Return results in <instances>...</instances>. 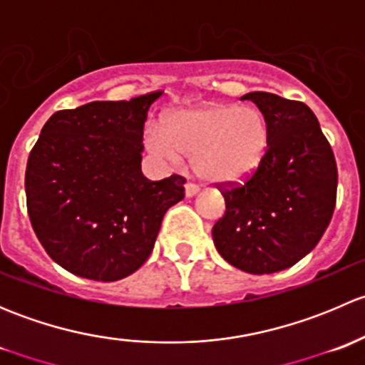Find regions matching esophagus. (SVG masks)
Returning a JSON list of instances; mask_svg holds the SVG:
<instances>
[{"label":"esophagus","mask_w":365,"mask_h":365,"mask_svg":"<svg viewBox=\"0 0 365 365\" xmlns=\"http://www.w3.org/2000/svg\"><path fill=\"white\" fill-rule=\"evenodd\" d=\"M197 190H200V187H197L196 183H192V182H187V183H185V196H187V197L196 196Z\"/></svg>","instance_id":"obj_1"}]
</instances>
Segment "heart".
I'll return each mask as SVG.
<instances>
[{
	"label": "heart",
	"instance_id": "obj_1",
	"mask_svg": "<svg viewBox=\"0 0 365 365\" xmlns=\"http://www.w3.org/2000/svg\"><path fill=\"white\" fill-rule=\"evenodd\" d=\"M270 132L257 109L235 104H208L178 109L164 128L148 125L145 143L160 159L178 162L182 155L208 182L233 183L251 176L268 150Z\"/></svg>",
	"mask_w": 365,
	"mask_h": 365
}]
</instances>
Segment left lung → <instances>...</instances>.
Wrapping results in <instances>:
<instances>
[{"label":"left lung","instance_id":"obj_1","mask_svg":"<svg viewBox=\"0 0 365 365\" xmlns=\"http://www.w3.org/2000/svg\"><path fill=\"white\" fill-rule=\"evenodd\" d=\"M267 120L270 141L244 183H217L226 212L213 224L220 256L247 274L293 267L322 240L336 208L337 165L314 113L267 91L244 95Z\"/></svg>","mask_w":365,"mask_h":365}]
</instances>
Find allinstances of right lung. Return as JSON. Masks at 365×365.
Returning <instances> with one entry per match:
<instances>
[{
    "mask_svg": "<svg viewBox=\"0 0 365 365\" xmlns=\"http://www.w3.org/2000/svg\"><path fill=\"white\" fill-rule=\"evenodd\" d=\"M162 91L54 113L26 165V205L46 252L70 274L120 281L153 251L185 178L141 173L143 128Z\"/></svg>",
    "mask_w": 365,
    "mask_h": 365,
    "instance_id": "add662e5",
    "label": "right lung"
}]
</instances>
